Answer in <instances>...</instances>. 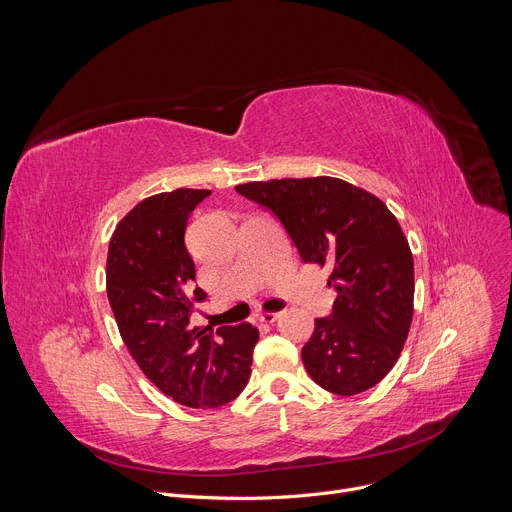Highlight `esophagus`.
Here are the masks:
<instances>
[{
	"label": "esophagus",
	"mask_w": 512,
	"mask_h": 512,
	"mask_svg": "<svg viewBox=\"0 0 512 512\" xmlns=\"http://www.w3.org/2000/svg\"><path fill=\"white\" fill-rule=\"evenodd\" d=\"M257 318H259V322H263V324H273V322L279 318V314H277V312H263V314H259Z\"/></svg>",
	"instance_id": "esophagus-1"
}]
</instances>
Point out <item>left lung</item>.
I'll return each mask as SVG.
<instances>
[{
	"label": "left lung",
	"instance_id": "obj_1",
	"mask_svg": "<svg viewBox=\"0 0 512 512\" xmlns=\"http://www.w3.org/2000/svg\"><path fill=\"white\" fill-rule=\"evenodd\" d=\"M269 210L304 263L330 265L332 312L302 348L308 375L334 395L375 387L393 369L413 318V257L391 210L344 180L283 178L235 188Z\"/></svg>",
	"mask_w": 512,
	"mask_h": 512
}]
</instances>
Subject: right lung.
<instances>
[{
  "label": "right lung",
  "instance_id": "obj_1",
  "mask_svg": "<svg viewBox=\"0 0 512 512\" xmlns=\"http://www.w3.org/2000/svg\"><path fill=\"white\" fill-rule=\"evenodd\" d=\"M210 190L178 188L141 200L117 225L107 255V298L121 338L164 395L194 409L221 407L241 395L259 330L251 324H190L206 294L186 249V225Z\"/></svg>",
  "mask_w": 512,
  "mask_h": 512
}]
</instances>
